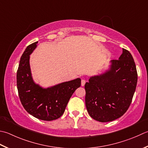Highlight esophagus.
Returning <instances> with one entry per match:
<instances>
[{"label": "esophagus", "mask_w": 148, "mask_h": 148, "mask_svg": "<svg viewBox=\"0 0 148 148\" xmlns=\"http://www.w3.org/2000/svg\"><path fill=\"white\" fill-rule=\"evenodd\" d=\"M85 83H86V80L85 79H82V86H84L85 85Z\"/></svg>", "instance_id": "esophagus-1"}]
</instances>
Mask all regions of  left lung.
I'll return each mask as SVG.
<instances>
[{
	"mask_svg": "<svg viewBox=\"0 0 148 148\" xmlns=\"http://www.w3.org/2000/svg\"><path fill=\"white\" fill-rule=\"evenodd\" d=\"M85 85L86 110L92 118L101 123L114 121L128 109L137 83L134 58L128 51L111 60L103 72L89 78Z\"/></svg>",
	"mask_w": 148,
	"mask_h": 148,
	"instance_id": "8db88e82",
	"label": "left lung"
}]
</instances>
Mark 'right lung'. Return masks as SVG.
Returning a JSON list of instances; mask_svg holds the SVG:
<instances>
[{"instance_id":"add662e5","label":"right lung","mask_w":148,"mask_h":148,"mask_svg":"<svg viewBox=\"0 0 148 148\" xmlns=\"http://www.w3.org/2000/svg\"><path fill=\"white\" fill-rule=\"evenodd\" d=\"M28 45L22 54L16 73V84L22 105L29 114L38 119L53 121L65 112L74 91L81 86V79L58 83L44 88L33 79L30 66V55L38 45Z\"/></svg>"}]
</instances>
